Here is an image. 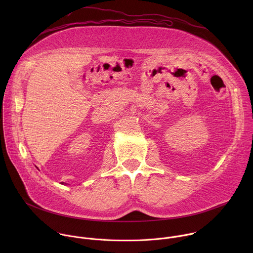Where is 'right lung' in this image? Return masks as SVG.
<instances>
[{"label": "right lung", "mask_w": 253, "mask_h": 253, "mask_svg": "<svg viewBox=\"0 0 253 253\" xmlns=\"http://www.w3.org/2000/svg\"><path fill=\"white\" fill-rule=\"evenodd\" d=\"M36 167H37V166H36ZM37 169H38V167H37ZM61 184H64V182H61ZM66 184V183H65Z\"/></svg>", "instance_id": "1"}]
</instances>
